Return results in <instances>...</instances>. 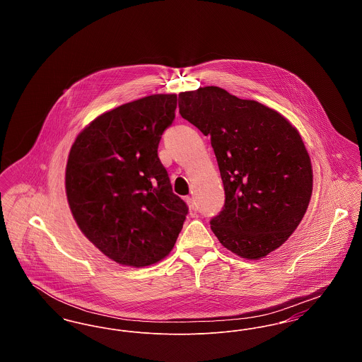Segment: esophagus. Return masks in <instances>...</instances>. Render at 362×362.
I'll return each instance as SVG.
<instances>
[{
	"label": "esophagus",
	"mask_w": 362,
	"mask_h": 362,
	"mask_svg": "<svg viewBox=\"0 0 362 362\" xmlns=\"http://www.w3.org/2000/svg\"><path fill=\"white\" fill-rule=\"evenodd\" d=\"M186 202H187V205H189V216H191V217H195L197 213H198V207L195 205L194 199L187 197V198H186Z\"/></svg>",
	"instance_id": "obj_1"
}]
</instances>
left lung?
I'll return each instance as SVG.
<instances>
[{
  "label": "left lung",
  "instance_id": "8db88e82",
  "mask_svg": "<svg viewBox=\"0 0 362 362\" xmlns=\"http://www.w3.org/2000/svg\"><path fill=\"white\" fill-rule=\"evenodd\" d=\"M179 112L210 136L218 163L225 204L210 221L213 233L241 258L276 251L312 195V164L297 129L276 110L218 86L179 93Z\"/></svg>",
  "mask_w": 362,
  "mask_h": 362
}]
</instances>
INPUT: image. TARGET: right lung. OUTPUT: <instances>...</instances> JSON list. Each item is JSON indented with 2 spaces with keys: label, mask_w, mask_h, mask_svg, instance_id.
I'll list each match as a JSON object with an SVG mask.
<instances>
[{
  "label": "right lung",
  "mask_w": 362,
  "mask_h": 362,
  "mask_svg": "<svg viewBox=\"0 0 362 362\" xmlns=\"http://www.w3.org/2000/svg\"><path fill=\"white\" fill-rule=\"evenodd\" d=\"M175 110V93L122 104L90 122L70 148L65 189L73 218L100 252L123 266L165 258L189 211L157 156Z\"/></svg>",
  "instance_id": "obj_1"
}]
</instances>
